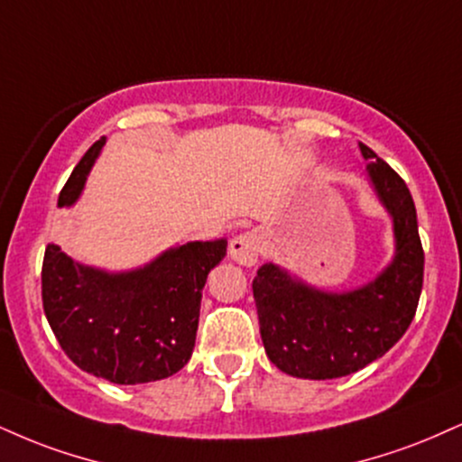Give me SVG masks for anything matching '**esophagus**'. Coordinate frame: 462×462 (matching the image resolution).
<instances>
[{
  "instance_id": "obj_1",
  "label": "esophagus",
  "mask_w": 462,
  "mask_h": 462,
  "mask_svg": "<svg viewBox=\"0 0 462 462\" xmlns=\"http://www.w3.org/2000/svg\"><path fill=\"white\" fill-rule=\"evenodd\" d=\"M264 247V236L258 230H249L238 235L235 241L230 243V255L235 258V263L243 266H254L258 263V258L263 255Z\"/></svg>"
}]
</instances>
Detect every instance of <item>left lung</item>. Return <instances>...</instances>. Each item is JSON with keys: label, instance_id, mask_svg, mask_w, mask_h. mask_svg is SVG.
<instances>
[{"label": "left lung", "instance_id": "left-lung-1", "mask_svg": "<svg viewBox=\"0 0 462 462\" xmlns=\"http://www.w3.org/2000/svg\"><path fill=\"white\" fill-rule=\"evenodd\" d=\"M381 202L393 217L396 258L374 282L327 294L294 282L275 264L254 277L260 336L269 359L297 379H340L379 359L409 329L424 284V249L407 182L359 143Z\"/></svg>", "mask_w": 462, "mask_h": 462}]
</instances>
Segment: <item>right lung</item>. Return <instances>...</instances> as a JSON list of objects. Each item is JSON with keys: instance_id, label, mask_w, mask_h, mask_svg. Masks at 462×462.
<instances>
[{"instance_id": "1", "label": "right lung", "mask_w": 462, "mask_h": 462, "mask_svg": "<svg viewBox=\"0 0 462 462\" xmlns=\"http://www.w3.org/2000/svg\"><path fill=\"white\" fill-rule=\"evenodd\" d=\"M105 137L75 165L58 198H79ZM227 243H187L131 273L81 266L49 243L42 260V308L62 351L81 370L118 385L176 374L196 346L199 301L208 271Z\"/></svg>"}]
</instances>
